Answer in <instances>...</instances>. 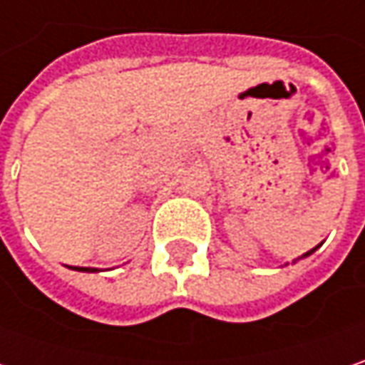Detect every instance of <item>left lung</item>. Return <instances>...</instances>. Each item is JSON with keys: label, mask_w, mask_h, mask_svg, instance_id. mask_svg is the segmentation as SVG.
Segmentation results:
<instances>
[{"label": "left lung", "mask_w": 365, "mask_h": 365, "mask_svg": "<svg viewBox=\"0 0 365 365\" xmlns=\"http://www.w3.org/2000/svg\"><path fill=\"white\" fill-rule=\"evenodd\" d=\"M314 251H317V247H314V249H310V251H307V253H304L302 257H309V255H312ZM302 257H298V259H302ZM294 262H296V259H294Z\"/></svg>", "instance_id": "obj_1"}]
</instances>
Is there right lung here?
I'll return each instance as SVG.
<instances>
[{"label":"right lung","instance_id":"right-lung-1","mask_svg":"<svg viewBox=\"0 0 365 365\" xmlns=\"http://www.w3.org/2000/svg\"><path fill=\"white\" fill-rule=\"evenodd\" d=\"M71 269H77V272H98L96 267H71Z\"/></svg>","mask_w":365,"mask_h":365}]
</instances>
